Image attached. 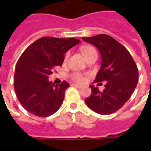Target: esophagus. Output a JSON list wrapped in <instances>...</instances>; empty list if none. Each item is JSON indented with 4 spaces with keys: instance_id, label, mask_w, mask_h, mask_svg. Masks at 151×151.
I'll return each mask as SVG.
<instances>
[{
    "instance_id": "esophagus-1",
    "label": "esophagus",
    "mask_w": 151,
    "mask_h": 151,
    "mask_svg": "<svg viewBox=\"0 0 151 151\" xmlns=\"http://www.w3.org/2000/svg\"><path fill=\"white\" fill-rule=\"evenodd\" d=\"M72 86H73V87H75V88H82V86H81V85H76V84H73V85H72Z\"/></svg>"
}]
</instances>
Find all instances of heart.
Returning <instances> with one entry per match:
<instances>
[{"instance_id": "b5f03b06", "label": "heart", "mask_w": 151, "mask_h": 151, "mask_svg": "<svg viewBox=\"0 0 151 151\" xmlns=\"http://www.w3.org/2000/svg\"><path fill=\"white\" fill-rule=\"evenodd\" d=\"M81 52L85 55V57H87L88 55L91 54H97L96 48H94L93 47H84V48H81ZM67 57H68V55L66 56V58ZM71 78L73 81L78 83H84L85 81V78L80 73H73L71 75Z\"/></svg>"}]
</instances>
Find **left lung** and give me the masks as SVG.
Returning a JSON list of instances; mask_svg holds the SVG:
<instances>
[{"mask_svg": "<svg viewBox=\"0 0 151 151\" xmlns=\"http://www.w3.org/2000/svg\"><path fill=\"white\" fill-rule=\"evenodd\" d=\"M81 38L96 46L101 55V68L94 82L106 81L103 92L90 85L92 94L85 99V103L99 114L116 112L129 100L137 85L139 73L136 63L129 51L109 35Z\"/></svg>", "mask_w": 151, "mask_h": 151, "instance_id": "1", "label": "left lung"}]
</instances>
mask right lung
<instances>
[{
    "label": "right lung",
    "instance_id": "add662e5",
    "mask_svg": "<svg viewBox=\"0 0 151 151\" xmlns=\"http://www.w3.org/2000/svg\"><path fill=\"white\" fill-rule=\"evenodd\" d=\"M80 40L43 37L32 43L18 60L14 87L22 106L32 114L48 117L59 110L70 87L64 81L55 85L48 76L56 66H62L65 53Z\"/></svg>",
    "mask_w": 151,
    "mask_h": 151
}]
</instances>
